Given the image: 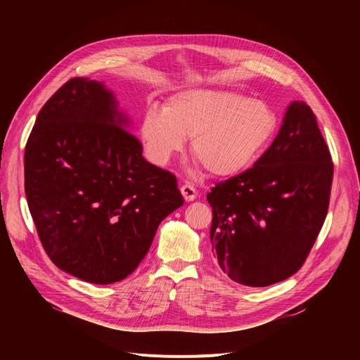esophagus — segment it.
I'll return each instance as SVG.
<instances>
[{"mask_svg":"<svg viewBox=\"0 0 360 360\" xmlns=\"http://www.w3.org/2000/svg\"><path fill=\"white\" fill-rule=\"evenodd\" d=\"M181 194H182V197H184V200L185 201H194L195 198H197V190L195 188L191 185V184H184L182 186H181Z\"/></svg>","mask_w":360,"mask_h":360,"instance_id":"34e87169","label":"esophagus"}]
</instances>
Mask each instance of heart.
<instances>
[{
    "label": "heart",
    "instance_id": "heart-1",
    "mask_svg": "<svg viewBox=\"0 0 360 360\" xmlns=\"http://www.w3.org/2000/svg\"><path fill=\"white\" fill-rule=\"evenodd\" d=\"M277 127V113L267 102L231 90L191 89L176 93L163 110L147 109L140 137L158 165H166L191 139V155L205 172L229 178L261 156Z\"/></svg>",
    "mask_w": 360,
    "mask_h": 360
}]
</instances>
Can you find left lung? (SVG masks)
Masks as SVG:
<instances>
[{"label":"left lung","instance_id":"obj_1","mask_svg":"<svg viewBox=\"0 0 360 360\" xmlns=\"http://www.w3.org/2000/svg\"><path fill=\"white\" fill-rule=\"evenodd\" d=\"M331 181L333 162L316 117L305 102L293 101L266 153L207 194L220 269L252 288L293 276L323 228Z\"/></svg>","mask_w":360,"mask_h":360}]
</instances>
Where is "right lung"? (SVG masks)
I'll return each instance as SVG.
<instances>
[{
	"instance_id": "obj_1",
	"label": "right lung",
	"mask_w": 360,
	"mask_h": 360,
	"mask_svg": "<svg viewBox=\"0 0 360 360\" xmlns=\"http://www.w3.org/2000/svg\"><path fill=\"white\" fill-rule=\"evenodd\" d=\"M102 82L75 77L37 113L25 191L56 267L94 285L134 271L160 221L184 204L175 175L148 163Z\"/></svg>"
}]
</instances>
